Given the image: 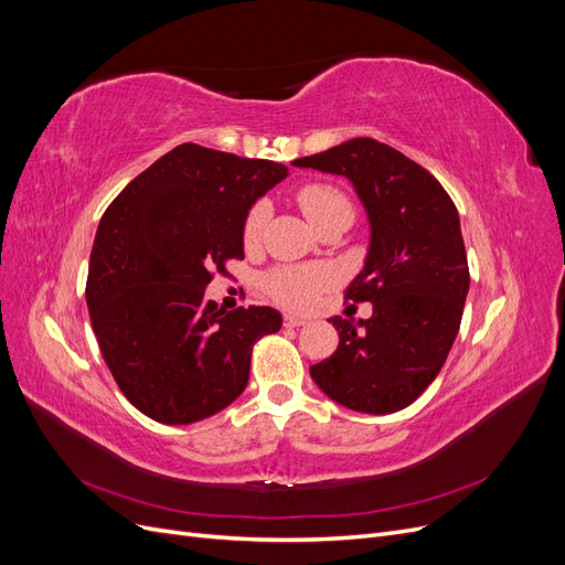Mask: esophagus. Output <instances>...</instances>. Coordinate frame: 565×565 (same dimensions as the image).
<instances>
[{"label":"esophagus","mask_w":565,"mask_h":565,"mask_svg":"<svg viewBox=\"0 0 565 565\" xmlns=\"http://www.w3.org/2000/svg\"><path fill=\"white\" fill-rule=\"evenodd\" d=\"M282 324H285V328H301V324H306V318L287 313V316L282 318Z\"/></svg>","instance_id":"esophagus-1"}]
</instances>
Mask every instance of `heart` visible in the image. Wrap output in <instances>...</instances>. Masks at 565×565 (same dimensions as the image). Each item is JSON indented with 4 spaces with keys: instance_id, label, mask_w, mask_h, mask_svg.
<instances>
[{
    "instance_id": "heart-1",
    "label": "heart",
    "mask_w": 565,
    "mask_h": 565,
    "mask_svg": "<svg viewBox=\"0 0 565 565\" xmlns=\"http://www.w3.org/2000/svg\"><path fill=\"white\" fill-rule=\"evenodd\" d=\"M297 204L313 228L328 224H347L353 221V202L344 191H339L332 183H306L297 191ZM268 202L256 200L245 214L243 221V245L256 249L262 243L266 224H268ZM332 282V273L324 266H280L264 276L266 295L287 309H309L316 301L320 289Z\"/></svg>"
}]
</instances>
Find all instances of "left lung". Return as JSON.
Segmentation results:
<instances>
[{
	"instance_id": "8db88e82",
	"label": "left lung",
	"mask_w": 565,
	"mask_h": 565,
	"mask_svg": "<svg viewBox=\"0 0 565 565\" xmlns=\"http://www.w3.org/2000/svg\"><path fill=\"white\" fill-rule=\"evenodd\" d=\"M295 164L347 177L372 226L365 268L344 292L354 301L349 309L370 301L372 316L332 318L339 347L311 377L339 405L396 413L436 380L459 332L469 264L455 202L422 164L374 139H351Z\"/></svg>"
}]
</instances>
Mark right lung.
<instances>
[{
	"label": "right lung",
	"instance_id": "right-lung-1",
	"mask_svg": "<svg viewBox=\"0 0 565 565\" xmlns=\"http://www.w3.org/2000/svg\"><path fill=\"white\" fill-rule=\"evenodd\" d=\"M285 177L278 162L181 143L100 216L87 276L92 328L119 391L146 417L216 415L245 391L256 341L280 330L276 309L224 311L204 287L245 259V214Z\"/></svg>",
	"mask_w": 565,
	"mask_h": 565
}]
</instances>
